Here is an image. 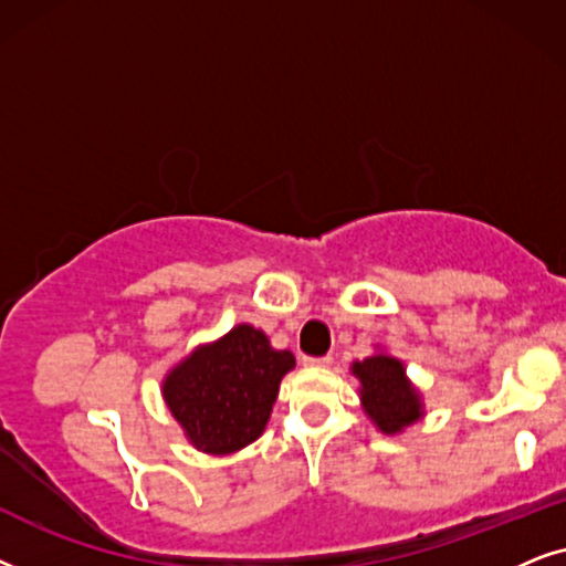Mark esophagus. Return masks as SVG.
<instances>
[{"label":"esophagus","mask_w":566,"mask_h":566,"mask_svg":"<svg viewBox=\"0 0 566 566\" xmlns=\"http://www.w3.org/2000/svg\"><path fill=\"white\" fill-rule=\"evenodd\" d=\"M305 367H331L334 365V357H303Z\"/></svg>","instance_id":"1"}]
</instances>
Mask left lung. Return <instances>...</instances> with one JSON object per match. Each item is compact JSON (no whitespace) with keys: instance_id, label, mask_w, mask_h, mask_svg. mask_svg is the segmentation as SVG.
<instances>
[{"instance_id":"8db88e82","label":"left lung","mask_w":566,"mask_h":566,"mask_svg":"<svg viewBox=\"0 0 566 566\" xmlns=\"http://www.w3.org/2000/svg\"><path fill=\"white\" fill-rule=\"evenodd\" d=\"M352 375L359 380L361 409L373 419V424L386 434H398L406 427L424 417L419 390L406 378L401 359L390 354L354 361Z\"/></svg>"}]
</instances>
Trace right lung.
Instances as JSON below:
<instances>
[{
	"instance_id": "obj_1",
	"label": "right lung",
	"mask_w": 566,
	"mask_h": 566,
	"mask_svg": "<svg viewBox=\"0 0 566 566\" xmlns=\"http://www.w3.org/2000/svg\"><path fill=\"white\" fill-rule=\"evenodd\" d=\"M292 367L295 354L274 349L263 331L240 323L180 359L165 375L163 398L196 450L230 455L263 434Z\"/></svg>"
}]
</instances>
